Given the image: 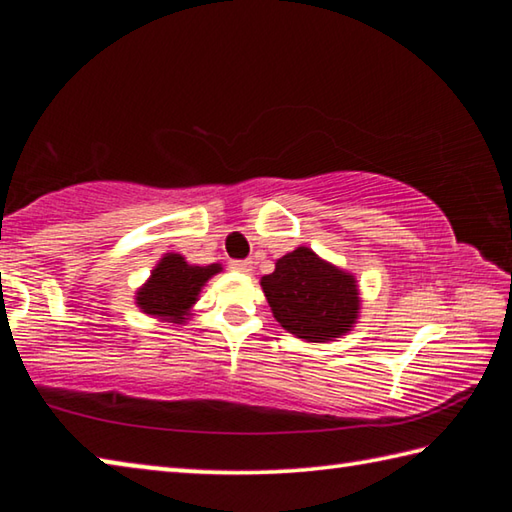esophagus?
Masks as SVG:
<instances>
[{
  "label": "esophagus",
  "instance_id": "obj_1",
  "mask_svg": "<svg viewBox=\"0 0 512 512\" xmlns=\"http://www.w3.org/2000/svg\"><path fill=\"white\" fill-rule=\"evenodd\" d=\"M230 268H232V271H239V273H250V271H253V262H250V259H232Z\"/></svg>",
  "mask_w": 512,
  "mask_h": 512
}]
</instances>
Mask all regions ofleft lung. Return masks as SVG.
I'll return each mask as SVG.
<instances>
[{
    "mask_svg": "<svg viewBox=\"0 0 512 512\" xmlns=\"http://www.w3.org/2000/svg\"><path fill=\"white\" fill-rule=\"evenodd\" d=\"M262 289L277 323L305 341L339 339L359 314L354 275L305 246L277 259L275 271L262 277Z\"/></svg>",
    "mask_w": 512,
    "mask_h": 512,
    "instance_id": "left-lung-1",
    "label": "left lung"
}]
</instances>
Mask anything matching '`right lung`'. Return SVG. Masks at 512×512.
Listing matches in <instances>:
<instances>
[{"instance_id": "add662e5", "label": "right lung", "mask_w": 512, "mask_h": 512, "mask_svg": "<svg viewBox=\"0 0 512 512\" xmlns=\"http://www.w3.org/2000/svg\"><path fill=\"white\" fill-rule=\"evenodd\" d=\"M219 271V264L192 266L180 255H164L153 268L151 280L137 291V307L149 316L167 318L169 323H185L198 291Z\"/></svg>"}]
</instances>
